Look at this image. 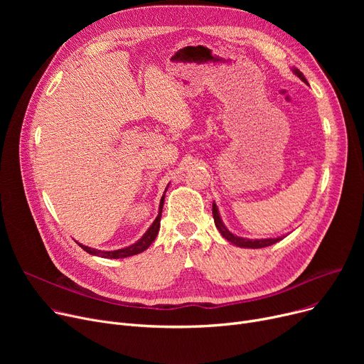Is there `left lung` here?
Here are the masks:
<instances>
[{
	"label": "left lung",
	"instance_id": "1",
	"mask_svg": "<svg viewBox=\"0 0 364 364\" xmlns=\"http://www.w3.org/2000/svg\"><path fill=\"white\" fill-rule=\"evenodd\" d=\"M292 72L298 76V78L301 81H304L305 84H309L307 80H305V76L302 75V72L296 68H292ZM213 215H214V221H215V227L218 228V232L221 233V236L224 239H227L230 243L239 246V247H251V250H258V247H265V246H270V245H274L277 242H280L283 237H286L284 235L283 236H279V237H267V239H247V237H240V236H236L235 233H232L228 228L224 225L221 217H220V211L217 208V203L213 202Z\"/></svg>",
	"mask_w": 364,
	"mask_h": 364
}]
</instances>
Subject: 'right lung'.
I'll use <instances>...</instances> for the list:
<instances>
[{"instance_id":"right-lung-1","label":"right lung","mask_w":364,"mask_h":364,"mask_svg":"<svg viewBox=\"0 0 364 364\" xmlns=\"http://www.w3.org/2000/svg\"><path fill=\"white\" fill-rule=\"evenodd\" d=\"M168 187H169V184L166 186L165 192H164V195H162V198H161L158 217L155 218V221L151 223V225L147 228V232H146V233H144V235H143V236H141L136 243H132V245H129V246H127V247H121V250H117V251H102V250H94V247H88V246H85V245H82V243H80V242H76V243H78V245L82 247V250H84L85 252H88L90 255L102 257V258H113V259L132 257V255H137V254H140V252L146 251L147 247H149L153 242H155V239H156V236H158V233H159L161 217H162V208H164L165 193H166Z\"/></svg>"}]
</instances>
